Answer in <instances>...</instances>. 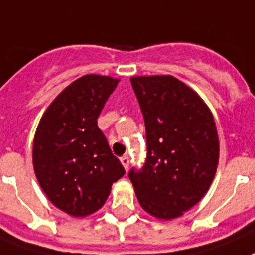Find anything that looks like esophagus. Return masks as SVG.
Listing matches in <instances>:
<instances>
[{"mask_svg":"<svg viewBox=\"0 0 255 255\" xmlns=\"http://www.w3.org/2000/svg\"><path fill=\"white\" fill-rule=\"evenodd\" d=\"M121 163H122V165L125 167V169L127 170L128 167H129V158H128L127 155H125V156H122V158H121Z\"/></svg>","mask_w":255,"mask_h":255,"instance_id":"34e87169","label":"esophagus"}]
</instances>
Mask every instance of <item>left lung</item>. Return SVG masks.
<instances>
[{
    "label": "left lung",
    "mask_w": 255,
    "mask_h": 255,
    "mask_svg": "<svg viewBox=\"0 0 255 255\" xmlns=\"http://www.w3.org/2000/svg\"><path fill=\"white\" fill-rule=\"evenodd\" d=\"M145 119L147 158L128 177L150 216L178 218L203 199L216 176L220 141L213 114L173 75L130 78Z\"/></svg>",
    "instance_id": "8db88e82"
}]
</instances>
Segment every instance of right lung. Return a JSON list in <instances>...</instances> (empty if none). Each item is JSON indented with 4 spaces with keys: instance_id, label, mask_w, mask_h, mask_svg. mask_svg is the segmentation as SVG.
<instances>
[{
    "instance_id": "obj_1",
    "label": "right lung",
    "mask_w": 255,
    "mask_h": 255,
    "mask_svg": "<svg viewBox=\"0 0 255 255\" xmlns=\"http://www.w3.org/2000/svg\"><path fill=\"white\" fill-rule=\"evenodd\" d=\"M118 78L86 74L48 105L33 140V168L48 200L72 217H87L105 204L112 185L125 176L97 118Z\"/></svg>"
}]
</instances>
